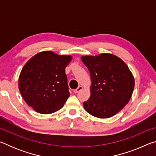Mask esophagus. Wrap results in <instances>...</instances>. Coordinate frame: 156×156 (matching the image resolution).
Listing matches in <instances>:
<instances>
[{"label": "esophagus", "mask_w": 156, "mask_h": 156, "mask_svg": "<svg viewBox=\"0 0 156 156\" xmlns=\"http://www.w3.org/2000/svg\"><path fill=\"white\" fill-rule=\"evenodd\" d=\"M82 89H83V87L79 86V87H78L77 89H75V90H74V93H76V94L78 93V92H79L80 90H82Z\"/></svg>", "instance_id": "1"}]
</instances>
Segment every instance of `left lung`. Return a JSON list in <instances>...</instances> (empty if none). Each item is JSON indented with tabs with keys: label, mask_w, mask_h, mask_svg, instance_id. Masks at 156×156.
Here are the masks:
<instances>
[{
	"label": "left lung",
	"mask_w": 156,
	"mask_h": 156,
	"mask_svg": "<svg viewBox=\"0 0 156 156\" xmlns=\"http://www.w3.org/2000/svg\"><path fill=\"white\" fill-rule=\"evenodd\" d=\"M90 72L91 96L83 102L89 114L100 118L112 117L130 100L134 78L123 60L111 54L81 57Z\"/></svg>",
	"instance_id": "left-lung-1"
}]
</instances>
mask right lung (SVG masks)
Returning a JSON list of instances; mask_svg holds the SVG:
<instances>
[{"label": "right lung", "mask_w": 156, "mask_h": 156, "mask_svg": "<svg viewBox=\"0 0 156 156\" xmlns=\"http://www.w3.org/2000/svg\"><path fill=\"white\" fill-rule=\"evenodd\" d=\"M72 59L45 51L28 60L20 72L18 88L29 106L43 114L64 106L70 95L65 67Z\"/></svg>", "instance_id": "add662e5"}]
</instances>
